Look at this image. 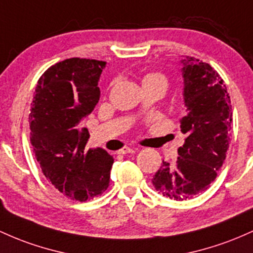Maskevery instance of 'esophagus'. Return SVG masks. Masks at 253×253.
Instances as JSON below:
<instances>
[{
	"instance_id": "esophagus-1",
	"label": "esophagus",
	"mask_w": 253,
	"mask_h": 253,
	"mask_svg": "<svg viewBox=\"0 0 253 253\" xmlns=\"http://www.w3.org/2000/svg\"><path fill=\"white\" fill-rule=\"evenodd\" d=\"M138 151L137 148H129V146H125L119 150V154L120 155H126V154H135Z\"/></svg>"
}]
</instances>
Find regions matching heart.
<instances>
[{"mask_svg":"<svg viewBox=\"0 0 253 253\" xmlns=\"http://www.w3.org/2000/svg\"><path fill=\"white\" fill-rule=\"evenodd\" d=\"M146 82H162L166 83V77L161 73H149L144 77L143 83Z\"/></svg>","mask_w":253,"mask_h":253,"instance_id":"obj_1","label":"heart"}]
</instances>
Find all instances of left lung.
I'll return each mask as SVG.
<instances>
[{
  "label": "left lung",
  "instance_id": "left-lung-1",
  "mask_svg": "<svg viewBox=\"0 0 253 253\" xmlns=\"http://www.w3.org/2000/svg\"><path fill=\"white\" fill-rule=\"evenodd\" d=\"M182 62L186 116L180 121L185 144L176 162L162 166L152 185L165 197L186 201L204 192L217 176L229 148L233 115L229 93L209 63L186 56Z\"/></svg>",
  "mask_w": 253,
  "mask_h": 253
}]
</instances>
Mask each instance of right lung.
<instances>
[{
    "mask_svg": "<svg viewBox=\"0 0 253 253\" xmlns=\"http://www.w3.org/2000/svg\"><path fill=\"white\" fill-rule=\"evenodd\" d=\"M104 61L72 57L46 69L38 80L30 113L33 152L42 171L68 198L86 202L109 186L114 163L104 149L85 145L90 134L82 127L98 103V80Z\"/></svg>",
    "mask_w": 253,
    "mask_h": 253,
    "instance_id": "add662e5",
    "label": "right lung"
}]
</instances>
